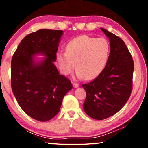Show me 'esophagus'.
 <instances>
[{"label": "esophagus", "mask_w": 148, "mask_h": 148, "mask_svg": "<svg viewBox=\"0 0 148 148\" xmlns=\"http://www.w3.org/2000/svg\"><path fill=\"white\" fill-rule=\"evenodd\" d=\"M72 84H73V87L74 88H78L79 86V84H78V83H75V82H73L72 83Z\"/></svg>", "instance_id": "obj_1"}]
</instances>
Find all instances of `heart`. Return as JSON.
Here are the masks:
<instances>
[{"label":"heart","mask_w":148,"mask_h":148,"mask_svg":"<svg viewBox=\"0 0 148 148\" xmlns=\"http://www.w3.org/2000/svg\"><path fill=\"white\" fill-rule=\"evenodd\" d=\"M111 53L109 42L103 37L81 35L69 40L66 51L56 54V60L62 74H71L75 68L79 78L95 79L106 67Z\"/></svg>","instance_id":"b5f03b06"}]
</instances>
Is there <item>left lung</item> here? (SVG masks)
<instances>
[{"instance_id":"8db88e82","label":"left lung","mask_w":148,"mask_h":148,"mask_svg":"<svg viewBox=\"0 0 148 148\" xmlns=\"http://www.w3.org/2000/svg\"><path fill=\"white\" fill-rule=\"evenodd\" d=\"M108 37L111 53L106 67L92 81L83 84L86 97L83 104L88 116L103 120L115 115L128 101L132 91L134 61L121 38L101 28Z\"/></svg>"}]
</instances>
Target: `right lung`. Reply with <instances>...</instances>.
I'll use <instances>...</instances> for the list:
<instances>
[{"label":"right lung","instance_id":"add662e5","mask_svg":"<svg viewBox=\"0 0 148 148\" xmlns=\"http://www.w3.org/2000/svg\"><path fill=\"white\" fill-rule=\"evenodd\" d=\"M62 33V30L42 29L28 34L12 58L13 94L23 111L38 121L54 118L60 111L64 96L73 87L54 64ZM37 53H43L47 58L35 64L32 56Z\"/></svg>","mask_w":148,"mask_h":148}]
</instances>
